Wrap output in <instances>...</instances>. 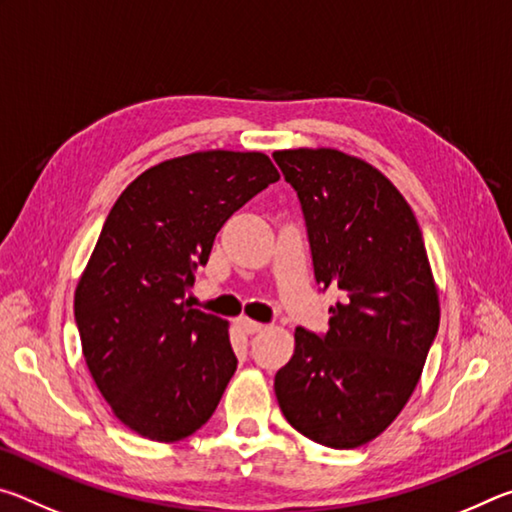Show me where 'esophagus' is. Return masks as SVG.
<instances>
[{"label":"esophagus","mask_w":512,"mask_h":512,"mask_svg":"<svg viewBox=\"0 0 512 512\" xmlns=\"http://www.w3.org/2000/svg\"><path fill=\"white\" fill-rule=\"evenodd\" d=\"M237 325H239L241 332H246V334H257V332H262V329H264L262 323H257V320H250V318H239Z\"/></svg>","instance_id":"34e87169"}]
</instances>
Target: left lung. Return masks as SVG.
I'll return each mask as SVG.
<instances>
[{
	"instance_id": "8db88e82",
	"label": "left lung",
	"mask_w": 512,
	"mask_h": 512,
	"mask_svg": "<svg viewBox=\"0 0 512 512\" xmlns=\"http://www.w3.org/2000/svg\"><path fill=\"white\" fill-rule=\"evenodd\" d=\"M296 189L320 287L339 291L327 334L296 329L275 395L302 436L332 449L377 438L409 402L440 305L415 214L372 164L336 149L275 151Z\"/></svg>"
}]
</instances>
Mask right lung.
I'll use <instances>...</instances> for the list:
<instances>
[{
  "instance_id": "obj_1",
  "label": "right lung",
  "mask_w": 512,
  "mask_h": 512,
  "mask_svg": "<svg viewBox=\"0 0 512 512\" xmlns=\"http://www.w3.org/2000/svg\"><path fill=\"white\" fill-rule=\"evenodd\" d=\"M277 180L264 153L198 151L146 169L112 205L74 318L94 384L140 436L176 443L219 406L237 370L228 320L185 293L223 223Z\"/></svg>"
}]
</instances>
